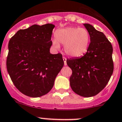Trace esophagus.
Wrapping results in <instances>:
<instances>
[{
	"label": "esophagus",
	"instance_id": "1",
	"mask_svg": "<svg viewBox=\"0 0 122 122\" xmlns=\"http://www.w3.org/2000/svg\"><path fill=\"white\" fill-rule=\"evenodd\" d=\"M63 62H64V65H66V58L65 57H63Z\"/></svg>",
	"mask_w": 122,
	"mask_h": 122
}]
</instances>
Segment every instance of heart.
I'll return each mask as SVG.
<instances>
[{"instance_id": "obj_1", "label": "heart", "mask_w": 122, "mask_h": 122, "mask_svg": "<svg viewBox=\"0 0 122 122\" xmlns=\"http://www.w3.org/2000/svg\"><path fill=\"white\" fill-rule=\"evenodd\" d=\"M56 38L52 44L56 49L60 48V44L64 45V50L68 56L77 57L83 56L87 50L90 42V35L83 27H68L60 29L56 32Z\"/></svg>"}]
</instances>
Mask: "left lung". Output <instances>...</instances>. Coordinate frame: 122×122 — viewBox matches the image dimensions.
<instances>
[{"mask_svg": "<svg viewBox=\"0 0 122 122\" xmlns=\"http://www.w3.org/2000/svg\"><path fill=\"white\" fill-rule=\"evenodd\" d=\"M90 35V43L81 57L66 60L72 69L70 86L75 93L83 97L97 95L104 89L114 69L112 47L105 35L89 24H84Z\"/></svg>", "mask_w": 122, "mask_h": 122, "instance_id": "8db88e82", "label": "left lung"}]
</instances>
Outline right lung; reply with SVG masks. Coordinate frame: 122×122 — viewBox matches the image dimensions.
I'll return each mask as SVG.
<instances>
[{"instance_id": "1", "label": "right lung", "mask_w": 122, "mask_h": 122, "mask_svg": "<svg viewBox=\"0 0 122 122\" xmlns=\"http://www.w3.org/2000/svg\"><path fill=\"white\" fill-rule=\"evenodd\" d=\"M54 27L34 24L19 30L9 42L7 71L16 88L26 96L37 98L48 93L63 68L62 54L50 53Z\"/></svg>"}]
</instances>
